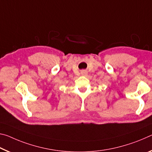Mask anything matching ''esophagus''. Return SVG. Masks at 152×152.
I'll return each mask as SVG.
<instances>
[{
	"label": "esophagus",
	"instance_id": "34e87169",
	"mask_svg": "<svg viewBox=\"0 0 152 152\" xmlns=\"http://www.w3.org/2000/svg\"><path fill=\"white\" fill-rule=\"evenodd\" d=\"M82 73H83V74H86L87 73H86V71H82Z\"/></svg>",
	"mask_w": 152,
	"mask_h": 152
}]
</instances>
